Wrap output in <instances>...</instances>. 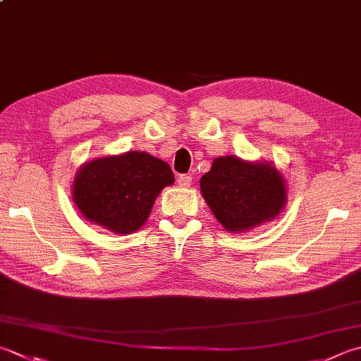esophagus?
Instances as JSON below:
<instances>
[{
    "label": "esophagus",
    "instance_id": "1",
    "mask_svg": "<svg viewBox=\"0 0 361 361\" xmlns=\"http://www.w3.org/2000/svg\"><path fill=\"white\" fill-rule=\"evenodd\" d=\"M192 183V176L190 175H180L178 176V186L180 188H189Z\"/></svg>",
    "mask_w": 361,
    "mask_h": 361
}]
</instances>
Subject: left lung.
Wrapping results in <instances>:
<instances>
[{
    "instance_id": "obj_1",
    "label": "left lung",
    "mask_w": 361,
    "mask_h": 361,
    "mask_svg": "<svg viewBox=\"0 0 361 361\" xmlns=\"http://www.w3.org/2000/svg\"><path fill=\"white\" fill-rule=\"evenodd\" d=\"M211 213L228 233H245L272 222L283 211L288 190L272 162L221 157L200 178Z\"/></svg>"
}]
</instances>
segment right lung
<instances>
[{
  "instance_id": "right-lung-1",
  "label": "right lung",
  "mask_w": 361,
  "mask_h": 361,
  "mask_svg": "<svg viewBox=\"0 0 361 361\" xmlns=\"http://www.w3.org/2000/svg\"><path fill=\"white\" fill-rule=\"evenodd\" d=\"M173 181L167 162L133 150L84 162L72 195L86 221L116 235H131L142 228L157 197Z\"/></svg>"
}]
</instances>
